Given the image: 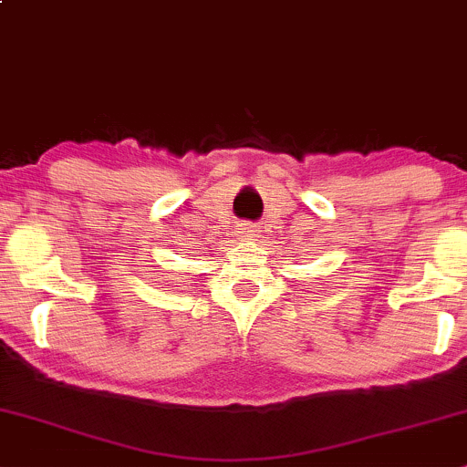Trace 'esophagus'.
Returning <instances> with one entry per match:
<instances>
[{
	"label": "esophagus",
	"instance_id": "1",
	"mask_svg": "<svg viewBox=\"0 0 467 467\" xmlns=\"http://www.w3.org/2000/svg\"><path fill=\"white\" fill-rule=\"evenodd\" d=\"M239 234L244 239H259V230L254 226H250V223H244V226L239 228Z\"/></svg>",
	"mask_w": 467,
	"mask_h": 467
}]
</instances>
